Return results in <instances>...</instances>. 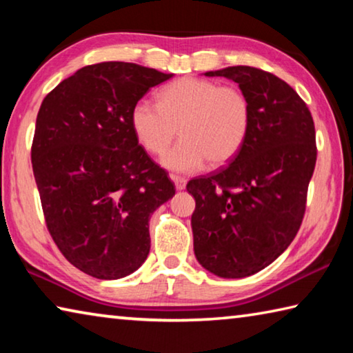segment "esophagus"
Instances as JSON below:
<instances>
[{
    "label": "esophagus",
    "mask_w": 353,
    "mask_h": 353,
    "mask_svg": "<svg viewBox=\"0 0 353 353\" xmlns=\"http://www.w3.org/2000/svg\"><path fill=\"white\" fill-rule=\"evenodd\" d=\"M171 181L174 182V185H176V188H177V190H185V187H187V181H185L183 177L171 176Z\"/></svg>",
    "instance_id": "34e87169"
}]
</instances>
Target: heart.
<instances>
[{
  "instance_id": "obj_1",
  "label": "heart",
  "mask_w": 353,
  "mask_h": 353,
  "mask_svg": "<svg viewBox=\"0 0 353 353\" xmlns=\"http://www.w3.org/2000/svg\"><path fill=\"white\" fill-rule=\"evenodd\" d=\"M252 107L236 87L199 77H181L157 93V105L139 101L130 110V126L140 145L162 154L181 134L182 140L166 151L160 163L172 172L199 171L208 163L230 162L246 141Z\"/></svg>"
}]
</instances>
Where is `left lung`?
Wrapping results in <instances>:
<instances>
[{
  "mask_svg": "<svg viewBox=\"0 0 353 353\" xmlns=\"http://www.w3.org/2000/svg\"><path fill=\"white\" fill-rule=\"evenodd\" d=\"M238 83L252 123L232 162L190 181L194 255L223 279L265 270L294 240L316 165L314 123L307 104L280 77L238 65L204 73Z\"/></svg>",
  "mask_w": 353,
  "mask_h": 353,
  "instance_id": "1",
  "label": "left lung"
}]
</instances>
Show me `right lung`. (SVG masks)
<instances>
[{"label":"right lung","mask_w":353,"mask_h":353,"mask_svg":"<svg viewBox=\"0 0 353 353\" xmlns=\"http://www.w3.org/2000/svg\"><path fill=\"white\" fill-rule=\"evenodd\" d=\"M170 77L128 62L88 65L40 105L31 159L48 230L92 277L139 270L151 249V214L176 193L130 126L132 107Z\"/></svg>","instance_id":"right-lung-1"}]
</instances>
